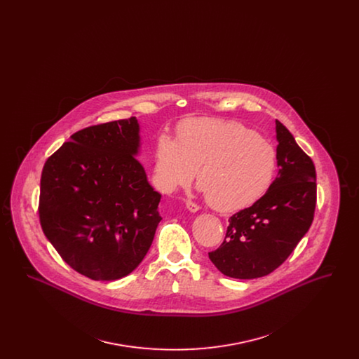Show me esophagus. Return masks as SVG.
Masks as SVG:
<instances>
[{
	"instance_id": "esophagus-1",
	"label": "esophagus",
	"mask_w": 359,
	"mask_h": 359,
	"mask_svg": "<svg viewBox=\"0 0 359 359\" xmlns=\"http://www.w3.org/2000/svg\"><path fill=\"white\" fill-rule=\"evenodd\" d=\"M186 207H187L188 211H191V212H196L201 208L199 205L194 203V202H191V201H186Z\"/></svg>"
}]
</instances>
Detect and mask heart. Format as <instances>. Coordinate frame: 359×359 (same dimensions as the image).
<instances>
[{"instance_id": "obj_1", "label": "heart", "mask_w": 359, "mask_h": 359, "mask_svg": "<svg viewBox=\"0 0 359 359\" xmlns=\"http://www.w3.org/2000/svg\"><path fill=\"white\" fill-rule=\"evenodd\" d=\"M277 156L273 145L234 121H186L177 141L161 136L154 170L165 192L186 187L198 171L207 202L219 211L256 203L273 183Z\"/></svg>"}]
</instances>
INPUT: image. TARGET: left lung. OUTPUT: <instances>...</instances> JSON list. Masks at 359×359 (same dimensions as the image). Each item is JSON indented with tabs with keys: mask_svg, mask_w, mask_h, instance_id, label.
<instances>
[{
	"mask_svg": "<svg viewBox=\"0 0 359 359\" xmlns=\"http://www.w3.org/2000/svg\"><path fill=\"white\" fill-rule=\"evenodd\" d=\"M278 173L256 203L229 219L211 262L227 277L250 280L272 273L306 236L316 205V171L290 130L276 120Z\"/></svg>",
	"mask_w": 359,
	"mask_h": 359,
	"instance_id": "8db88e82",
	"label": "left lung"
}]
</instances>
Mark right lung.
<instances>
[{"label":"right lung","instance_id":"obj_1","mask_svg":"<svg viewBox=\"0 0 359 359\" xmlns=\"http://www.w3.org/2000/svg\"><path fill=\"white\" fill-rule=\"evenodd\" d=\"M136 117L74 133L44 164L39 217L47 239L78 273L113 281L147 256L161 195L137 156Z\"/></svg>","mask_w":359,"mask_h":359}]
</instances>
